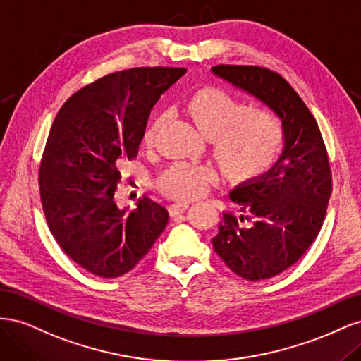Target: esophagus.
Returning a JSON list of instances; mask_svg holds the SVG:
<instances>
[{"mask_svg": "<svg viewBox=\"0 0 361 361\" xmlns=\"http://www.w3.org/2000/svg\"><path fill=\"white\" fill-rule=\"evenodd\" d=\"M188 206H190V203H187V202L173 203V204H170V206H169V212H170V215H171V216H174V215H179V214H182V212L187 211V209H188Z\"/></svg>", "mask_w": 361, "mask_h": 361, "instance_id": "obj_1", "label": "esophagus"}]
</instances>
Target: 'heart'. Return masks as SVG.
<instances>
[{
  "instance_id": "heart-1",
  "label": "heart",
  "mask_w": 361,
  "mask_h": 361,
  "mask_svg": "<svg viewBox=\"0 0 361 361\" xmlns=\"http://www.w3.org/2000/svg\"><path fill=\"white\" fill-rule=\"evenodd\" d=\"M185 111L202 133L214 140L215 155L226 176L233 182H253L274 170L286 149V126L268 108L251 105L220 87H206L185 102ZM167 114L147 126L145 145L154 146ZM215 178L211 167L176 162L161 174L158 188L176 200L202 195Z\"/></svg>"
}]
</instances>
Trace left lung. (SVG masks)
Returning a JSON list of instances; mask_svg holds the SVG:
<instances>
[{
	"label": "left lung",
	"mask_w": 361,
	"mask_h": 361,
	"mask_svg": "<svg viewBox=\"0 0 361 361\" xmlns=\"http://www.w3.org/2000/svg\"><path fill=\"white\" fill-rule=\"evenodd\" d=\"M212 72L276 111L286 126V149L267 176L231 192L244 214H223L215 253L235 274L267 280L290 268L318 236L331 195V170L318 123L277 72L218 64Z\"/></svg>",
	"instance_id": "left-lung-1"
}]
</instances>
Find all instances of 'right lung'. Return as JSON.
<instances>
[{"mask_svg": "<svg viewBox=\"0 0 361 361\" xmlns=\"http://www.w3.org/2000/svg\"><path fill=\"white\" fill-rule=\"evenodd\" d=\"M187 72L134 68L108 73L64 102L54 120L39 170L42 207L52 236L92 274H126L169 223L161 203L143 195L118 209L114 191L123 159L138 154L150 110Z\"/></svg>", "mask_w": 361, "mask_h": 361, "instance_id": "obj_1", "label": "right lung"}]
</instances>
